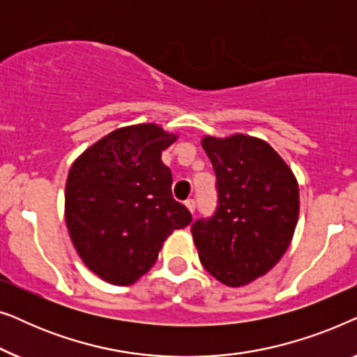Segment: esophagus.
<instances>
[{
	"mask_svg": "<svg viewBox=\"0 0 357 357\" xmlns=\"http://www.w3.org/2000/svg\"><path fill=\"white\" fill-rule=\"evenodd\" d=\"M185 206H187V209L190 213H195V208H197V203H195V199H187V202H185Z\"/></svg>",
	"mask_w": 357,
	"mask_h": 357,
	"instance_id": "34e87169",
	"label": "esophagus"
}]
</instances>
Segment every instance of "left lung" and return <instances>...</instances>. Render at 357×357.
Returning <instances> with one entry per match:
<instances>
[{
    "label": "left lung",
    "mask_w": 357,
    "mask_h": 357,
    "mask_svg": "<svg viewBox=\"0 0 357 357\" xmlns=\"http://www.w3.org/2000/svg\"><path fill=\"white\" fill-rule=\"evenodd\" d=\"M216 172L218 208L198 219L192 236L209 275L241 287L266 275L294 236L299 183L286 160L266 141L236 133L203 136Z\"/></svg>",
    "instance_id": "1"
}]
</instances>
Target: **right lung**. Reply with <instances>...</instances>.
Listing matches in <instances>:
<instances>
[{"label": "right lung", "instance_id": "add662e5", "mask_svg": "<svg viewBox=\"0 0 357 357\" xmlns=\"http://www.w3.org/2000/svg\"><path fill=\"white\" fill-rule=\"evenodd\" d=\"M177 138L155 123L121 126L71 165L68 232L84 265L110 284L138 281L165 238L192 222L188 209L172 198V172L160 160Z\"/></svg>", "mask_w": 357, "mask_h": 357}]
</instances>
